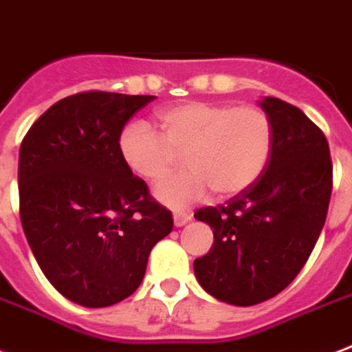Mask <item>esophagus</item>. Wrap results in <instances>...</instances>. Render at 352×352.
<instances>
[{"label": "esophagus", "instance_id": "34e87169", "mask_svg": "<svg viewBox=\"0 0 352 352\" xmlns=\"http://www.w3.org/2000/svg\"><path fill=\"white\" fill-rule=\"evenodd\" d=\"M190 219H192V214H188V212H175L173 214V223H175V227L186 225Z\"/></svg>", "mask_w": 352, "mask_h": 352}]
</instances>
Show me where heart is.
<instances>
[{"label": "heart", "instance_id": "heart-1", "mask_svg": "<svg viewBox=\"0 0 352 352\" xmlns=\"http://www.w3.org/2000/svg\"><path fill=\"white\" fill-rule=\"evenodd\" d=\"M160 133L131 123L118 138L123 164L146 181H160L182 153L179 171L155 188L171 208H186L212 188L221 197L248 190L264 171L272 153L270 118L258 107L188 101L158 114Z\"/></svg>", "mask_w": 352, "mask_h": 352}]
</instances>
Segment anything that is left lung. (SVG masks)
I'll return each mask as SVG.
<instances>
[{"label": "left lung", "mask_w": 352, "mask_h": 352, "mask_svg": "<svg viewBox=\"0 0 352 352\" xmlns=\"http://www.w3.org/2000/svg\"><path fill=\"white\" fill-rule=\"evenodd\" d=\"M273 144L264 173L221 206L195 219L210 225L214 243L194 260L197 283L218 301L251 307L272 299L307 264L325 225L332 194L329 142L301 109L264 98Z\"/></svg>", "instance_id": "1"}]
</instances>
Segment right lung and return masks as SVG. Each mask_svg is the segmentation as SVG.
Listing matches in <instances>:
<instances>
[{"label": "right lung", "instance_id": "obj_1", "mask_svg": "<svg viewBox=\"0 0 352 352\" xmlns=\"http://www.w3.org/2000/svg\"><path fill=\"white\" fill-rule=\"evenodd\" d=\"M155 96L80 92L27 131L18 160L20 219L40 270L80 307L133 295L171 212L123 164L118 138Z\"/></svg>", "mask_w": 352, "mask_h": 352}]
</instances>
